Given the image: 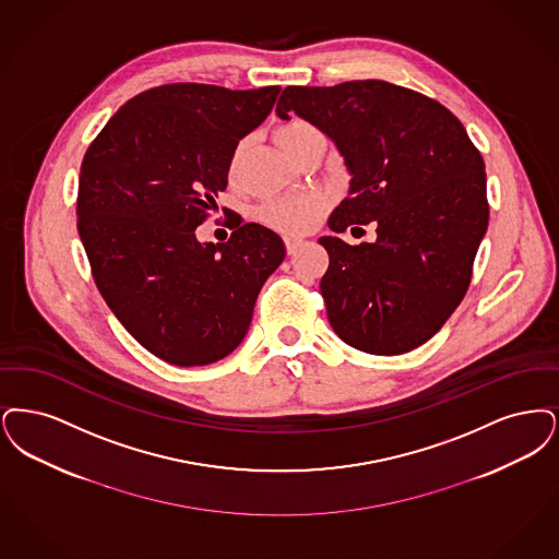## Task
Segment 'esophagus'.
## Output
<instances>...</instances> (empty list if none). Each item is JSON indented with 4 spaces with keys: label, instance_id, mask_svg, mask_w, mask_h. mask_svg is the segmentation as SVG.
<instances>
[{
    "label": "esophagus",
    "instance_id": "obj_1",
    "mask_svg": "<svg viewBox=\"0 0 559 559\" xmlns=\"http://www.w3.org/2000/svg\"><path fill=\"white\" fill-rule=\"evenodd\" d=\"M284 242H286V250H288V254H294L296 250H298V246L302 243V240H298V238H284Z\"/></svg>",
    "mask_w": 559,
    "mask_h": 559
}]
</instances>
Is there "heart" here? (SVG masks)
I'll return each instance as SVG.
<instances>
[{
	"instance_id": "heart-1",
	"label": "heart",
	"mask_w": 559,
	"mask_h": 559,
	"mask_svg": "<svg viewBox=\"0 0 559 559\" xmlns=\"http://www.w3.org/2000/svg\"><path fill=\"white\" fill-rule=\"evenodd\" d=\"M317 138H321V133L317 131L311 122L305 121V119H290V121L282 122L275 129L277 146L282 147L290 158L298 150H302ZM240 150H242V144L236 147V152H234L231 167H236ZM323 209H325V198L319 192L280 195V198H273V200H269L267 204L261 206L259 217L263 218L271 227L280 229V231L302 234V231L313 227V223L321 215Z\"/></svg>"
}]
</instances>
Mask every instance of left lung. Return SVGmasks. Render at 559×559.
Listing matches in <instances>:
<instances>
[{
	"label": "left lung",
	"mask_w": 559,
	"mask_h": 559,
	"mask_svg": "<svg viewBox=\"0 0 559 559\" xmlns=\"http://www.w3.org/2000/svg\"><path fill=\"white\" fill-rule=\"evenodd\" d=\"M275 112L311 122L344 158L348 195L330 229L378 223L373 243L319 238L330 254L319 288L334 332L371 355L430 341L462 302L488 227L485 160L460 119L376 79L290 85Z\"/></svg>",
	"instance_id": "obj_1"
}]
</instances>
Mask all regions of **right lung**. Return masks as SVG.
I'll return each mask as SVG.
<instances>
[{
    "instance_id": "add662e5",
    "label": "right lung",
    "mask_w": 559,
    "mask_h": 559,
    "mask_svg": "<svg viewBox=\"0 0 559 559\" xmlns=\"http://www.w3.org/2000/svg\"><path fill=\"white\" fill-rule=\"evenodd\" d=\"M280 85L231 92L173 83L129 99L87 147L76 227L97 290L124 330L170 365L215 364L243 341L257 296L286 246L238 221L198 242L234 152L265 121Z\"/></svg>"
}]
</instances>
